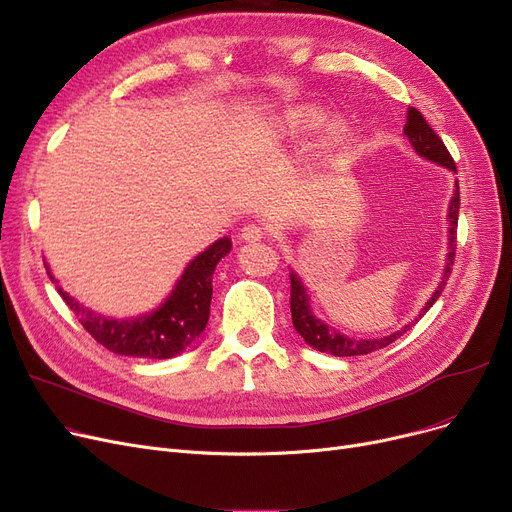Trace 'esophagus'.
Listing matches in <instances>:
<instances>
[{
    "instance_id": "esophagus-1",
    "label": "esophagus",
    "mask_w": 512,
    "mask_h": 512,
    "mask_svg": "<svg viewBox=\"0 0 512 512\" xmlns=\"http://www.w3.org/2000/svg\"><path fill=\"white\" fill-rule=\"evenodd\" d=\"M240 238L246 242H255V240L266 238V227H263L261 223H255V221L246 223L240 230Z\"/></svg>"
}]
</instances>
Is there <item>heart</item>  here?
<instances>
[{"label":"heart","instance_id":"1","mask_svg":"<svg viewBox=\"0 0 512 512\" xmlns=\"http://www.w3.org/2000/svg\"><path fill=\"white\" fill-rule=\"evenodd\" d=\"M320 122H323V113L316 111V109H304L301 113H297V124L306 126V128L318 126Z\"/></svg>","mask_w":512,"mask_h":512}]
</instances>
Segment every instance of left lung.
I'll list each match as a JSON object with an SVG mask.
<instances>
[{
    "label": "left lung",
    "mask_w": 512,
    "mask_h": 512,
    "mask_svg": "<svg viewBox=\"0 0 512 512\" xmlns=\"http://www.w3.org/2000/svg\"><path fill=\"white\" fill-rule=\"evenodd\" d=\"M405 135L409 137L411 145L415 147L420 156L437 162L441 166H447L449 170L456 173V162H453L451 154L447 151L443 139L437 135V132L432 130V126L426 122V118L422 113L409 107L407 111V124H405ZM458 215H460V183L456 181V194H453L451 202H449V255H447V268L443 274V280L439 282V289L434 291V295L430 297V301L426 304V308L422 310L420 318L432 308L434 301L439 299V295L443 293L445 285H447V278L453 270V259H456V246H458ZM291 318H293V327L295 331L306 339V342L320 350V352H327L333 356H358V354H369L373 350H380L390 346L392 342H396L403 333H407L411 327L405 325V329L396 331L388 337H380V339H350L342 333L331 331L325 323H320L318 318H314V314L310 312L308 306V293L301 285L299 278L295 274H291Z\"/></svg>",
    "instance_id": "8db88e82"
}]
</instances>
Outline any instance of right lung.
Here are the masks:
<instances>
[{
    "instance_id": "right-lung-1",
    "label": "right lung",
    "mask_w": 512,
    "mask_h": 512,
    "mask_svg": "<svg viewBox=\"0 0 512 512\" xmlns=\"http://www.w3.org/2000/svg\"><path fill=\"white\" fill-rule=\"evenodd\" d=\"M232 249L230 238H219L185 268L175 291L147 316L132 320L103 318L61 293L65 304L80 318L82 327L113 354L139 358H170L192 346L208 323L213 297V274L221 257ZM50 280L54 276L48 272Z\"/></svg>"
}]
</instances>
